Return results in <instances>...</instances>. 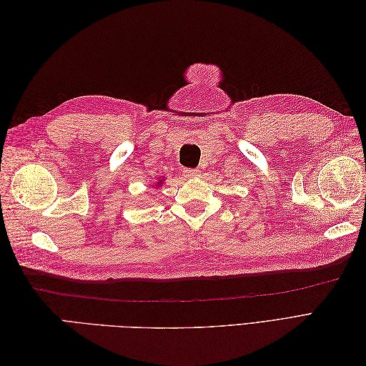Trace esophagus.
<instances>
[{"label": "esophagus", "mask_w": 366, "mask_h": 366, "mask_svg": "<svg viewBox=\"0 0 366 366\" xmlns=\"http://www.w3.org/2000/svg\"><path fill=\"white\" fill-rule=\"evenodd\" d=\"M200 174H202V172L198 171V169H184V171H183V175L187 177V179H195V177H198Z\"/></svg>", "instance_id": "1"}]
</instances>
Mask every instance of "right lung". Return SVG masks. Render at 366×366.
<instances>
[{"label": "right lung", "instance_id": "add662e5", "mask_svg": "<svg viewBox=\"0 0 366 366\" xmlns=\"http://www.w3.org/2000/svg\"><path fill=\"white\" fill-rule=\"evenodd\" d=\"M162 183H163V177H162V180H159V182H157V186H160Z\"/></svg>", "mask_w": 366, "mask_h": 366}]
</instances>
